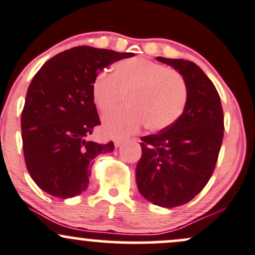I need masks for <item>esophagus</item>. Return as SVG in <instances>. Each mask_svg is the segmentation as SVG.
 Segmentation results:
<instances>
[{
  "mask_svg": "<svg viewBox=\"0 0 255 255\" xmlns=\"http://www.w3.org/2000/svg\"><path fill=\"white\" fill-rule=\"evenodd\" d=\"M123 143H125V140H123V139H116V140H115V146H116V148H119V146L122 145Z\"/></svg>",
  "mask_w": 255,
  "mask_h": 255,
  "instance_id": "obj_1",
  "label": "esophagus"
}]
</instances>
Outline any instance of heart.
<instances>
[{
	"mask_svg": "<svg viewBox=\"0 0 255 255\" xmlns=\"http://www.w3.org/2000/svg\"><path fill=\"white\" fill-rule=\"evenodd\" d=\"M126 95V109L107 115L104 132L123 138L138 132L144 125L160 132L178 121L188 103V85L170 67L141 57L114 64L112 73H100L92 85L93 101L103 114L117 107Z\"/></svg>",
	"mask_w": 255,
	"mask_h": 255,
	"instance_id": "obj_1",
	"label": "heart"
}]
</instances>
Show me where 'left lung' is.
Here are the masks:
<instances>
[{
  "instance_id": "obj_1",
  "label": "left lung",
  "mask_w": 255,
  "mask_h": 255,
  "mask_svg": "<svg viewBox=\"0 0 255 255\" xmlns=\"http://www.w3.org/2000/svg\"><path fill=\"white\" fill-rule=\"evenodd\" d=\"M157 61L183 76L188 103L175 125L140 138L136 186L152 204L176 208L192 200L213 176L224 138V111L213 82L194 62Z\"/></svg>"
}]
</instances>
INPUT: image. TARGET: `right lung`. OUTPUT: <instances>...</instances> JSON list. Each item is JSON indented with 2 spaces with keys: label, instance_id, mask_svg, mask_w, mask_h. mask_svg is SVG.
I'll return each mask as SVG.
<instances>
[{
  "label": "right lung",
  "instance_id": "add662e5",
  "mask_svg": "<svg viewBox=\"0 0 255 255\" xmlns=\"http://www.w3.org/2000/svg\"><path fill=\"white\" fill-rule=\"evenodd\" d=\"M132 56L77 46L53 56L34 76L21 111V139L29 175L44 192L61 199L80 194L93 160L115 149L112 141L89 140L100 125L92 85L105 67Z\"/></svg>",
  "mask_w": 255,
  "mask_h": 255
}]
</instances>
